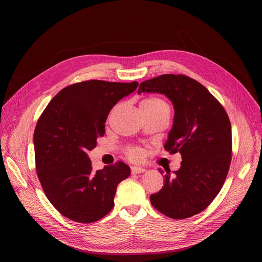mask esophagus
Wrapping results in <instances>:
<instances>
[{"label":"esophagus","mask_w":262,"mask_h":262,"mask_svg":"<svg viewBox=\"0 0 262 262\" xmlns=\"http://www.w3.org/2000/svg\"><path fill=\"white\" fill-rule=\"evenodd\" d=\"M146 170L140 167H132V173L133 174H139V173H144Z\"/></svg>","instance_id":"34e87169"}]
</instances>
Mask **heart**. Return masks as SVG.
<instances>
[{"instance_id":"1","label":"heart","mask_w":262,"mask_h":262,"mask_svg":"<svg viewBox=\"0 0 262 262\" xmlns=\"http://www.w3.org/2000/svg\"><path fill=\"white\" fill-rule=\"evenodd\" d=\"M141 106L147 109H154V110H157V109L169 110V105L167 104V102L163 101L160 98H148L142 102ZM125 155L128 159L133 161H139L143 158L144 150L139 146H127L125 148Z\"/></svg>"}]
</instances>
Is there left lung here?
<instances>
[{"label":"left lung","instance_id":"8db88e82","mask_svg":"<svg viewBox=\"0 0 262 262\" xmlns=\"http://www.w3.org/2000/svg\"><path fill=\"white\" fill-rule=\"evenodd\" d=\"M141 92H157L170 99L175 115L164 148L181 153L180 170L164 172V186L149 198L153 207L171 219L202 212L222 189L231 161V125L214 96L193 78L162 74L142 81Z\"/></svg>","mask_w":262,"mask_h":262}]
</instances>
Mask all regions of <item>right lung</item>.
<instances>
[{
    "mask_svg": "<svg viewBox=\"0 0 262 262\" xmlns=\"http://www.w3.org/2000/svg\"><path fill=\"white\" fill-rule=\"evenodd\" d=\"M138 81L91 79L61 89L41 114L34 132L37 176L51 204L63 216L92 223L114 208L118 185L130 169L118 161L94 172L88 150L105 134L112 108Z\"/></svg>",
    "mask_w": 262,
    "mask_h": 262,
    "instance_id": "obj_1",
    "label": "right lung"
}]
</instances>
